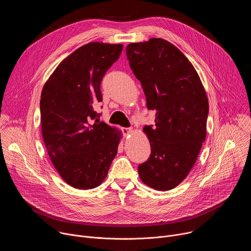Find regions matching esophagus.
I'll use <instances>...</instances> for the list:
<instances>
[{
	"instance_id": "esophagus-1",
	"label": "esophagus",
	"mask_w": 251,
	"mask_h": 251,
	"mask_svg": "<svg viewBox=\"0 0 251 251\" xmlns=\"http://www.w3.org/2000/svg\"><path fill=\"white\" fill-rule=\"evenodd\" d=\"M122 132H123V134L125 136H127V135H129V134H131L133 132V129L129 128V127H123L122 128Z\"/></svg>"
}]
</instances>
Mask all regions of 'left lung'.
Segmentation results:
<instances>
[{"instance_id": "left-lung-1", "label": "left lung", "mask_w": 251, "mask_h": 251, "mask_svg": "<svg viewBox=\"0 0 251 251\" xmlns=\"http://www.w3.org/2000/svg\"><path fill=\"white\" fill-rule=\"evenodd\" d=\"M126 55L156 112L146 125L151 155L138 166L142 182L152 189H174L188 176L206 136L208 101L196 69L185 54L163 39L130 44Z\"/></svg>"}]
</instances>
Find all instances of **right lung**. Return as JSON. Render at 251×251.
Returning <instances> with one entry per match:
<instances>
[{"mask_svg":"<svg viewBox=\"0 0 251 251\" xmlns=\"http://www.w3.org/2000/svg\"><path fill=\"white\" fill-rule=\"evenodd\" d=\"M122 49L82 46L58 64L42 91L45 145L60 176L75 189L98 187L117 154L121 133L100 121L93 105L102 101L101 80Z\"/></svg>","mask_w":251,"mask_h":251,"instance_id":"obj_1","label":"right lung"}]
</instances>
